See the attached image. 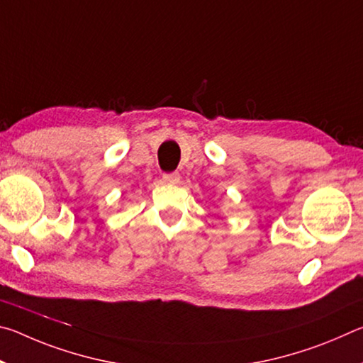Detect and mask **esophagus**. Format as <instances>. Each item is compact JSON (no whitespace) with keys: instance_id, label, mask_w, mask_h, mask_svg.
<instances>
[{"instance_id":"esophagus-1","label":"esophagus","mask_w":363,"mask_h":363,"mask_svg":"<svg viewBox=\"0 0 363 363\" xmlns=\"http://www.w3.org/2000/svg\"><path fill=\"white\" fill-rule=\"evenodd\" d=\"M179 181H181L179 173H167V174H163V182H167V184H179Z\"/></svg>"}]
</instances>
